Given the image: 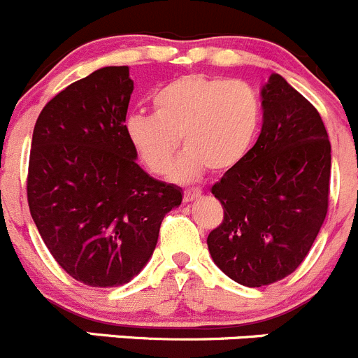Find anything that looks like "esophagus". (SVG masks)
Segmentation results:
<instances>
[{
    "label": "esophagus",
    "mask_w": 358,
    "mask_h": 358,
    "mask_svg": "<svg viewBox=\"0 0 358 358\" xmlns=\"http://www.w3.org/2000/svg\"><path fill=\"white\" fill-rule=\"evenodd\" d=\"M201 196V191L198 189V187H189V189L184 191V201H193V200H198V198Z\"/></svg>",
    "instance_id": "esophagus-1"
}]
</instances>
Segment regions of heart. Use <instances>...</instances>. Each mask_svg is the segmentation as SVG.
I'll use <instances>...</instances> for the list:
<instances>
[{
  "label": "heart",
  "mask_w": 358,
  "mask_h": 358,
  "mask_svg": "<svg viewBox=\"0 0 358 358\" xmlns=\"http://www.w3.org/2000/svg\"><path fill=\"white\" fill-rule=\"evenodd\" d=\"M153 108L155 115L127 116V139L153 174H165L180 136L187 150L167 174L176 182L238 165L261 125V101L250 85L201 74L164 85Z\"/></svg>",
  "instance_id": "heart-1"
}]
</instances>
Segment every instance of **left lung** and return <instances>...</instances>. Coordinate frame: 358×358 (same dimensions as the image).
<instances>
[{
	"label": "left lung",
	"instance_id": "8db88e82",
	"mask_svg": "<svg viewBox=\"0 0 358 358\" xmlns=\"http://www.w3.org/2000/svg\"><path fill=\"white\" fill-rule=\"evenodd\" d=\"M261 97L257 143L212 186L224 219L207 238L219 270L245 287L282 280L303 263L324 224L331 179L317 109L277 73Z\"/></svg>",
	"mask_w": 358,
	"mask_h": 358
}]
</instances>
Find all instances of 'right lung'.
I'll return each mask as SVG.
<instances>
[{"mask_svg":"<svg viewBox=\"0 0 358 358\" xmlns=\"http://www.w3.org/2000/svg\"><path fill=\"white\" fill-rule=\"evenodd\" d=\"M129 66L94 71L40 113L31 143L27 201L66 273L90 287H118L153 256L160 224L182 189L137 165L125 134Z\"/></svg>","mask_w":358,"mask_h":358,"instance_id":"1","label":"right lung"}]
</instances>
